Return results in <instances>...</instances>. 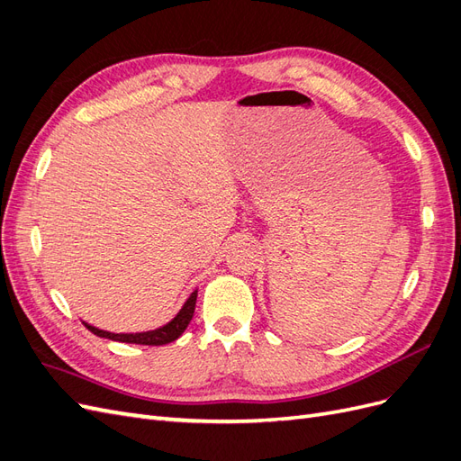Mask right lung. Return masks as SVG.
I'll return each instance as SVG.
<instances>
[{"label": "right lung", "instance_id": "right-lung-1", "mask_svg": "<svg viewBox=\"0 0 461 461\" xmlns=\"http://www.w3.org/2000/svg\"><path fill=\"white\" fill-rule=\"evenodd\" d=\"M196 298H198V290H194L192 294L188 296V300L183 303V308L178 310V313L169 321V323H165L163 327H158L153 330H144V332H109L104 329H97L86 321H82V325H85L90 332H94L95 337L100 339H109V340H115V342H127V344H144V346H163V344H169L173 340H176L180 334H183L188 327V323L192 321L194 310H196Z\"/></svg>", "mask_w": 461, "mask_h": 461}]
</instances>
